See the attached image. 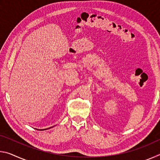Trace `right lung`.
<instances>
[{
	"instance_id": "add662e5",
	"label": "right lung",
	"mask_w": 160,
	"mask_h": 160,
	"mask_svg": "<svg viewBox=\"0 0 160 160\" xmlns=\"http://www.w3.org/2000/svg\"><path fill=\"white\" fill-rule=\"evenodd\" d=\"M44 130H45V129H44Z\"/></svg>"
}]
</instances>
